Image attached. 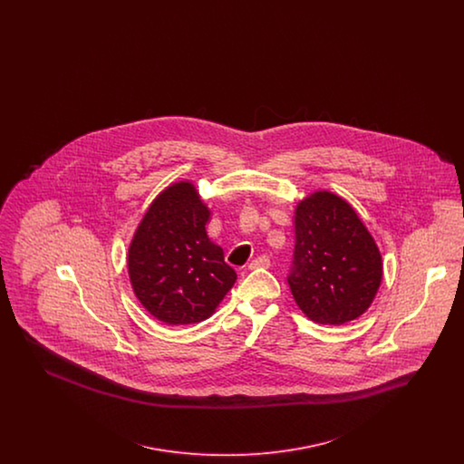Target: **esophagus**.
Masks as SVG:
<instances>
[{"label":"esophagus","instance_id":"34e87169","mask_svg":"<svg viewBox=\"0 0 464 464\" xmlns=\"http://www.w3.org/2000/svg\"><path fill=\"white\" fill-rule=\"evenodd\" d=\"M271 263H269V257H266V256H259V257H256L250 265H248V269H261V267H269Z\"/></svg>","mask_w":464,"mask_h":464}]
</instances>
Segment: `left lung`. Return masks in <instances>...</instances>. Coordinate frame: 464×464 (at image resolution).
<instances>
[{"mask_svg":"<svg viewBox=\"0 0 464 464\" xmlns=\"http://www.w3.org/2000/svg\"><path fill=\"white\" fill-rule=\"evenodd\" d=\"M295 246L287 282L309 320L343 325L363 314L382 280V259L353 207L314 191L295 207Z\"/></svg>","mask_w":464,"mask_h":464,"instance_id":"8db88e82","label":"left lung"}]
</instances>
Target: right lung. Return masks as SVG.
<instances>
[{
  "label": "right lung",
  "instance_id": "1",
  "mask_svg": "<svg viewBox=\"0 0 464 464\" xmlns=\"http://www.w3.org/2000/svg\"><path fill=\"white\" fill-rule=\"evenodd\" d=\"M208 219L195 184L180 180L153 199L135 229L127 256L133 294L167 325L207 320L237 282L207 235Z\"/></svg>",
  "mask_w": 464,
  "mask_h": 464
}]
</instances>
